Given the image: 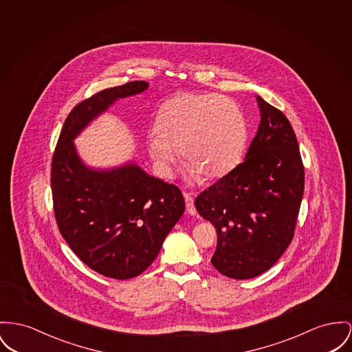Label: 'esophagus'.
Segmentation results:
<instances>
[{
    "instance_id": "obj_1",
    "label": "esophagus",
    "mask_w": 352,
    "mask_h": 352,
    "mask_svg": "<svg viewBox=\"0 0 352 352\" xmlns=\"http://www.w3.org/2000/svg\"><path fill=\"white\" fill-rule=\"evenodd\" d=\"M184 199H186V207H187V212L190 216H195L197 212L195 208V204H193V196L192 193H188L184 192Z\"/></svg>"
}]
</instances>
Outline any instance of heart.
Segmentation results:
<instances>
[{
	"label": "heart",
	"mask_w": 352,
	"mask_h": 352,
	"mask_svg": "<svg viewBox=\"0 0 352 352\" xmlns=\"http://www.w3.org/2000/svg\"><path fill=\"white\" fill-rule=\"evenodd\" d=\"M156 131L148 133L151 157L169 176L177 149L192 179L212 180L234 169L248 141L247 120L241 108L217 94L179 92L160 105Z\"/></svg>",
	"instance_id": "obj_1"
}]
</instances>
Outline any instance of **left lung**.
Instances as JSON below:
<instances>
[{
  "label": "left lung",
  "mask_w": 352,
  "mask_h": 352,
  "mask_svg": "<svg viewBox=\"0 0 352 352\" xmlns=\"http://www.w3.org/2000/svg\"><path fill=\"white\" fill-rule=\"evenodd\" d=\"M258 132L245 160L195 200L216 228L213 267L232 279L270 270L289 245L305 192V166L284 113L256 96Z\"/></svg>",
  "instance_id": "left-lung-1"
}]
</instances>
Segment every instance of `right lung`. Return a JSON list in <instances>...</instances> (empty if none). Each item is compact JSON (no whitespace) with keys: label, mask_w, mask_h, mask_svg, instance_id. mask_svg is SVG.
<instances>
[{"label":"right lung","mask_w":352,"mask_h":352,"mask_svg":"<svg viewBox=\"0 0 352 352\" xmlns=\"http://www.w3.org/2000/svg\"><path fill=\"white\" fill-rule=\"evenodd\" d=\"M146 81L108 88L77 104L64 122L52 159V196L60 234L96 272L118 280L142 274L184 213L179 188L135 163L94 169L73 140L116 100L144 92Z\"/></svg>","instance_id":"add662e5"}]
</instances>
